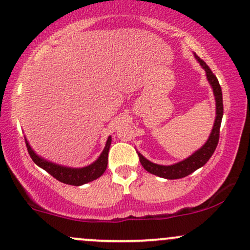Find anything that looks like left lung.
<instances>
[{
	"instance_id": "obj_1",
	"label": "left lung",
	"mask_w": 250,
	"mask_h": 250,
	"mask_svg": "<svg viewBox=\"0 0 250 250\" xmlns=\"http://www.w3.org/2000/svg\"><path fill=\"white\" fill-rule=\"evenodd\" d=\"M195 59L199 62V64L203 66L204 70L206 71V77L208 80L209 85L212 86L213 93L215 96V106H216V116L214 125H213L212 133L209 135L208 140L206 141V143L199 150L192 154L190 157L184 159V161L179 162V163L173 164V165H158L152 163V162L148 161L146 158H144L142 155L138 152V157H140V162L142 164V167L146 169L148 172L156 174V176L162 177V178L167 179H179L183 177L188 176L192 172H194L195 170L199 169V167L205 165L208 159L211 158L213 152L215 151L216 146L219 142V135H220V125H221V120L222 115H224V104H222V92L220 83H219L216 77L213 74L211 68L206 65V62L203 59H200L199 57L194 53Z\"/></svg>"
}]
</instances>
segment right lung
<instances>
[{
  "label": "right lung",
  "instance_id": "obj_1",
  "mask_svg": "<svg viewBox=\"0 0 250 250\" xmlns=\"http://www.w3.org/2000/svg\"><path fill=\"white\" fill-rule=\"evenodd\" d=\"M112 143V137H108L106 146H104V151L101 152L100 157H99L94 163L85 167H79V169H73V167H62V165H58L52 163V162L46 161V159L39 157L38 155H36V152L31 149V146H29L28 141L25 138V144L26 148H28V152L30 157L32 158V161L35 162L38 167H41L42 169L46 171L47 173H50L51 176L55 177L57 180L64 183V184L68 185H74V186H80L86 183L92 182L99 177L102 176V173L104 172L107 169L108 164V152H109V146Z\"/></svg>",
  "mask_w": 250,
  "mask_h": 250
}]
</instances>
